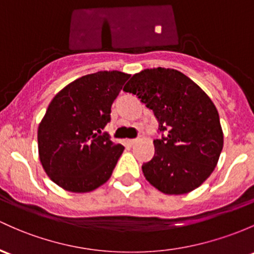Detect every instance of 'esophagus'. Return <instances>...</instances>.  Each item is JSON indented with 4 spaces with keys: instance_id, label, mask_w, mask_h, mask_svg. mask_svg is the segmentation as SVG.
I'll return each mask as SVG.
<instances>
[{
    "instance_id": "esophagus-1",
    "label": "esophagus",
    "mask_w": 254,
    "mask_h": 254,
    "mask_svg": "<svg viewBox=\"0 0 254 254\" xmlns=\"http://www.w3.org/2000/svg\"><path fill=\"white\" fill-rule=\"evenodd\" d=\"M138 141H139L138 139H129V140H128V144H129L130 146H134Z\"/></svg>"
}]
</instances>
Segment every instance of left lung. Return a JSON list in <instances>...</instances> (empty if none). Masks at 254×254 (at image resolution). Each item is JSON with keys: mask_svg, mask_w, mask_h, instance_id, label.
I'll use <instances>...</instances> for the list:
<instances>
[{"mask_svg": "<svg viewBox=\"0 0 254 254\" xmlns=\"http://www.w3.org/2000/svg\"><path fill=\"white\" fill-rule=\"evenodd\" d=\"M124 91L151 109L162 133L154 140V157L141 166L146 181L167 195L200 187L214 171L224 141L208 95L184 73L165 67L135 73Z\"/></svg>", "mask_w": 254, "mask_h": 254, "instance_id": "obj_1", "label": "left lung"}]
</instances>
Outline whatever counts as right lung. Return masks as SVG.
Masks as SVG:
<instances>
[{
  "mask_svg": "<svg viewBox=\"0 0 254 254\" xmlns=\"http://www.w3.org/2000/svg\"><path fill=\"white\" fill-rule=\"evenodd\" d=\"M129 77L116 70L89 73L52 99L37 130L39 155L47 176L63 189L89 192L111 177L125 148L102 129Z\"/></svg>",
  "mask_w": 254,
  "mask_h": 254,
  "instance_id": "right-lung-1",
  "label": "right lung"
}]
</instances>
